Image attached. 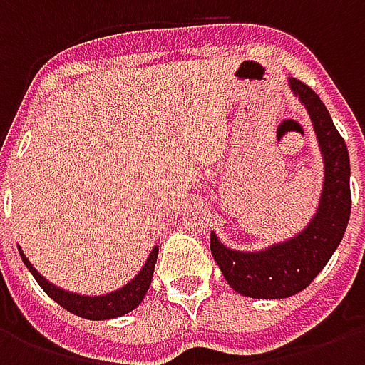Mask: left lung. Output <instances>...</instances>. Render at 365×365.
<instances>
[{
	"mask_svg": "<svg viewBox=\"0 0 365 365\" xmlns=\"http://www.w3.org/2000/svg\"><path fill=\"white\" fill-rule=\"evenodd\" d=\"M289 88L313 120L324 160V182L317 213L293 238L258 252L225 246L211 232V254L232 289L252 299H285L303 291L327 266L350 219V156L327 107L307 83L289 78Z\"/></svg>",
	"mask_w": 365,
	"mask_h": 365,
	"instance_id": "1",
	"label": "left lung"
}]
</instances>
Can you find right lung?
<instances>
[{
  "label": "right lung",
  "instance_id": "add662e5",
  "mask_svg": "<svg viewBox=\"0 0 365 365\" xmlns=\"http://www.w3.org/2000/svg\"><path fill=\"white\" fill-rule=\"evenodd\" d=\"M19 254L29 272L33 274L36 283L43 287V291L51 299H54L58 305H62L70 313L78 314L82 319H90V321H107V319H115V317H123V314L130 313L133 309L143 303L146 291L150 287L152 274H154V266H156V258H158V246L152 248L150 256L144 262L143 269L117 291L105 293V295H80L74 291L60 289L58 285L51 283L44 275L36 272V268L29 262V258L23 254L19 246Z\"/></svg>",
  "mask_w": 365,
  "mask_h": 365
}]
</instances>
